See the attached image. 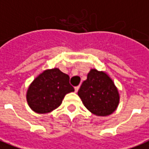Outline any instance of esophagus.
Segmentation results:
<instances>
[{
	"instance_id": "34e87169",
	"label": "esophagus",
	"mask_w": 149,
	"mask_h": 149,
	"mask_svg": "<svg viewBox=\"0 0 149 149\" xmlns=\"http://www.w3.org/2000/svg\"><path fill=\"white\" fill-rule=\"evenodd\" d=\"M79 86H77V87H75V92H76V93H77L78 92V90H79Z\"/></svg>"
}]
</instances>
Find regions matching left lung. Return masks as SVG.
Returning a JSON list of instances; mask_svg holds the SVG:
<instances>
[{
  "instance_id": "8db88e82",
  "label": "left lung",
  "mask_w": 149,
  "mask_h": 149,
  "mask_svg": "<svg viewBox=\"0 0 149 149\" xmlns=\"http://www.w3.org/2000/svg\"><path fill=\"white\" fill-rule=\"evenodd\" d=\"M78 96L84 105L94 115L106 116L118 106L119 93L113 81L104 72L91 69L87 80L81 84Z\"/></svg>"
}]
</instances>
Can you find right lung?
Wrapping results in <instances>:
<instances>
[{"label":"right lung","mask_w":149,"mask_h":149,"mask_svg":"<svg viewBox=\"0 0 149 149\" xmlns=\"http://www.w3.org/2000/svg\"><path fill=\"white\" fill-rule=\"evenodd\" d=\"M74 91L68 75L58 68L44 71L35 78L27 91L29 105L37 113H48L58 108L67 93Z\"/></svg>","instance_id":"add662e5"}]
</instances>
